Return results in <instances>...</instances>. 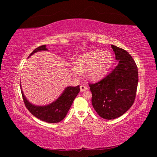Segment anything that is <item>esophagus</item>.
I'll return each instance as SVG.
<instances>
[{
  "mask_svg": "<svg viewBox=\"0 0 157 157\" xmlns=\"http://www.w3.org/2000/svg\"><path fill=\"white\" fill-rule=\"evenodd\" d=\"M87 90H88L87 86H85V85H81L80 86V91H87Z\"/></svg>",
  "mask_w": 157,
  "mask_h": 157,
  "instance_id": "esophagus-1",
  "label": "esophagus"
}]
</instances>
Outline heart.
I'll return each mask as SVG.
<instances>
[{
  "mask_svg": "<svg viewBox=\"0 0 157 157\" xmlns=\"http://www.w3.org/2000/svg\"><path fill=\"white\" fill-rule=\"evenodd\" d=\"M113 57L109 52L93 50L82 54L77 58L75 65L71 67L73 74L81 75L82 72H86L88 78L96 81L107 75L112 64Z\"/></svg>",
  "mask_w": 157,
  "mask_h": 157,
  "instance_id": "1",
  "label": "heart"
}]
</instances>
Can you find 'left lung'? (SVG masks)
Returning <instances> with one entry per match:
<instances>
[{"instance_id": "1", "label": "left lung", "mask_w": 157, "mask_h": 157, "mask_svg": "<svg viewBox=\"0 0 157 157\" xmlns=\"http://www.w3.org/2000/svg\"><path fill=\"white\" fill-rule=\"evenodd\" d=\"M111 48L118 65L102 80L89 84L93 107L107 120L118 118L132 107L139 82L137 66L129 52L114 45Z\"/></svg>"}]
</instances>
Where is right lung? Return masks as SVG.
<instances>
[{"label":"right lung","mask_w":157,"mask_h":157,"mask_svg":"<svg viewBox=\"0 0 157 157\" xmlns=\"http://www.w3.org/2000/svg\"><path fill=\"white\" fill-rule=\"evenodd\" d=\"M45 50H48L46 45L39 46L34 50L28 57H30L34 53ZM21 90L25 107L34 116L46 123H56L62 121L65 118L73 104L74 99L80 91V89L79 85L77 86H67L56 100L45 106L33 105L25 98L22 89H21Z\"/></svg>","instance_id":"add662e5"}]
</instances>
